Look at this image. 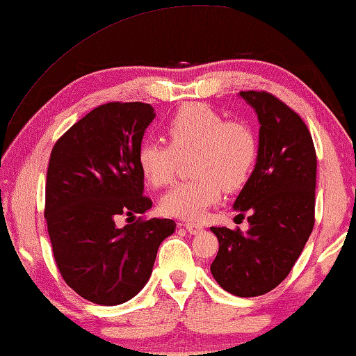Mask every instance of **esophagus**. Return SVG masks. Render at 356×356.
Masks as SVG:
<instances>
[{"label":"esophagus","mask_w":356,"mask_h":356,"mask_svg":"<svg viewBox=\"0 0 356 356\" xmlns=\"http://www.w3.org/2000/svg\"><path fill=\"white\" fill-rule=\"evenodd\" d=\"M184 227L188 230L190 234H200L203 230V224H200V222H187V224H184Z\"/></svg>","instance_id":"obj_1"}]
</instances>
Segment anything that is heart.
Returning a JSON list of instances; mask_svg holds the SVG:
<instances>
[{
    "mask_svg": "<svg viewBox=\"0 0 356 356\" xmlns=\"http://www.w3.org/2000/svg\"><path fill=\"white\" fill-rule=\"evenodd\" d=\"M169 145L145 140L137 152V164L152 187L171 182L179 158L190 156L195 177L174 184L159 207L168 216L197 219L227 192L248 182L258 161L259 145L254 130L242 121H227L204 103L179 108L166 127Z\"/></svg>",
    "mask_w": 356,
    "mask_h": 356,
    "instance_id": "b5f03b06",
    "label": "heart"
}]
</instances>
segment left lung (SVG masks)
Returning <instances> with one entry per match:
<instances>
[{
  "instance_id": "obj_1",
  "label": "left lung",
  "mask_w": 356,
  "mask_h": 356,
  "mask_svg": "<svg viewBox=\"0 0 356 356\" xmlns=\"http://www.w3.org/2000/svg\"><path fill=\"white\" fill-rule=\"evenodd\" d=\"M259 121V153L252 177L235 200L250 229L211 227L219 240L211 274L237 297H258L282 282L314 226L316 152L293 109L268 92H240Z\"/></svg>"
}]
</instances>
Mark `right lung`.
<instances>
[{"label": "right lung", "instance_id": "add662e5", "mask_svg": "<svg viewBox=\"0 0 356 356\" xmlns=\"http://www.w3.org/2000/svg\"><path fill=\"white\" fill-rule=\"evenodd\" d=\"M154 119L148 103L111 102L95 108L54 143L44 187V219L63 279L104 307L135 297L152 276L172 219H143L119 229L122 214H143L137 152Z\"/></svg>", "mask_w": 356, "mask_h": 356}]
</instances>
